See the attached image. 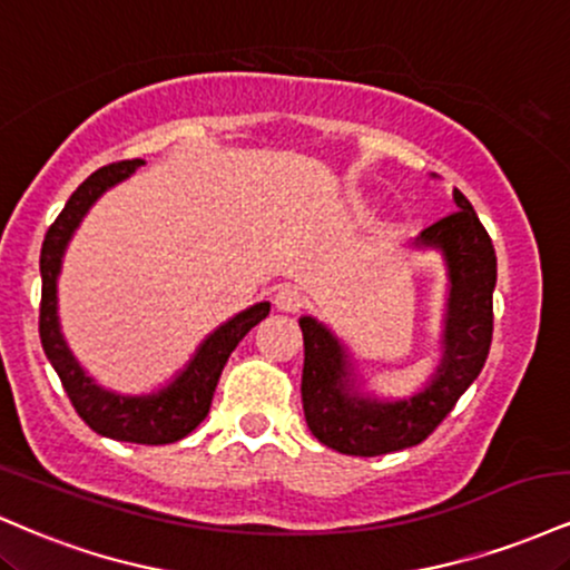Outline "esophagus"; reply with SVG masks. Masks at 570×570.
Listing matches in <instances>:
<instances>
[{
  "mask_svg": "<svg viewBox=\"0 0 570 570\" xmlns=\"http://www.w3.org/2000/svg\"><path fill=\"white\" fill-rule=\"evenodd\" d=\"M273 305H276L281 313H297L299 307H303V294H299L297 286L281 284L276 294H273Z\"/></svg>",
  "mask_w": 570,
  "mask_h": 570,
  "instance_id": "34e87169",
  "label": "esophagus"
}]
</instances>
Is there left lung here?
<instances>
[{"label":"left lung","mask_w":570,"mask_h":570,"mask_svg":"<svg viewBox=\"0 0 570 570\" xmlns=\"http://www.w3.org/2000/svg\"><path fill=\"white\" fill-rule=\"evenodd\" d=\"M454 202L456 212L414 238L420 249L441 252L449 267L443 358L422 393L393 403L351 393V363L342 342L311 315L299 318L305 340V422L321 443L340 454L380 456L422 443L449 416L489 358L497 252L462 190H454Z\"/></svg>","instance_id":"left-lung-1"}]
</instances>
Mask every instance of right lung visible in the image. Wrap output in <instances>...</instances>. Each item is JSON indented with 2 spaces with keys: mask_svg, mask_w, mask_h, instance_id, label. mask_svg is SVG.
Instances as JSON below:
<instances>
[{
  "mask_svg": "<svg viewBox=\"0 0 570 570\" xmlns=\"http://www.w3.org/2000/svg\"><path fill=\"white\" fill-rule=\"evenodd\" d=\"M142 159L116 161L98 169L73 190L66 202L63 212L47 230L42 255H39V271H42V305H39V337H42L45 355L58 372L63 390L71 397L77 414L98 435L114 438V441L164 445L175 443L194 433L204 416L209 414L212 395H215L217 380L223 366L228 363L236 345L249 334L252 326L271 313V303H257L246 307L244 313L233 315L223 326H217L207 340L198 345L188 366L150 395H121L114 390L95 385L92 376L85 374L73 353L68 351L58 324V276L63 265L66 246L71 242L73 230L79 228L81 217L87 215L98 198L116 183L127 180Z\"/></svg>",
  "mask_w": 570,
  "mask_h": 570,
  "instance_id": "add662e5",
  "label": "right lung"
}]
</instances>
